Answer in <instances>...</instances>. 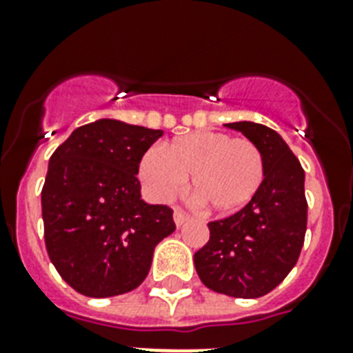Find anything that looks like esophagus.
I'll return each instance as SVG.
<instances>
[{
	"label": "esophagus",
	"mask_w": 353,
	"mask_h": 353,
	"mask_svg": "<svg viewBox=\"0 0 353 353\" xmlns=\"http://www.w3.org/2000/svg\"><path fill=\"white\" fill-rule=\"evenodd\" d=\"M174 221H176L177 227H181V225H185V223H187V221H188V216L185 214L183 210L176 209V212H174Z\"/></svg>",
	"instance_id": "34e87169"
}]
</instances>
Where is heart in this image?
I'll return each instance as SVG.
<instances>
[{"label": "heart", "mask_w": 353, "mask_h": 353, "mask_svg": "<svg viewBox=\"0 0 353 353\" xmlns=\"http://www.w3.org/2000/svg\"><path fill=\"white\" fill-rule=\"evenodd\" d=\"M263 174L256 144L220 132L181 135L163 154L152 150L141 161V179L154 198L170 199L190 177L194 194L221 214L245 207L262 187Z\"/></svg>", "instance_id": "obj_1"}]
</instances>
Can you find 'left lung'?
I'll list each match as a JSON object with an SVG mask.
<instances>
[{"mask_svg": "<svg viewBox=\"0 0 353 353\" xmlns=\"http://www.w3.org/2000/svg\"><path fill=\"white\" fill-rule=\"evenodd\" d=\"M225 126L256 144L265 174L256 196L243 209L210 221V238L194 254V265L209 290L236 299H258L290 274L304 245V170L271 128L249 121Z\"/></svg>", "mask_w": 353, "mask_h": 353, "instance_id": "8db88e82", "label": "left lung"}]
</instances>
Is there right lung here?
Listing matches in <instances>:
<instances>
[{"label":"right lung","instance_id":"1","mask_svg":"<svg viewBox=\"0 0 353 353\" xmlns=\"http://www.w3.org/2000/svg\"><path fill=\"white\" fill-rule=\"evenodd\" d=\"M163 130L99 119L77 128L49 159L43 238L74 291L115 296L143 284L155 245L176 231L172 209L141 199L139 163Z\"/></svg>","mask_w":353,"mask_h":353}]
</instances>
